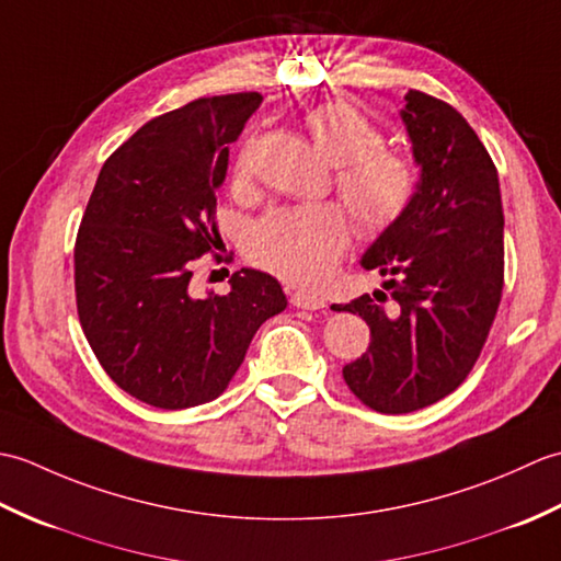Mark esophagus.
<instances>
[{
  "label": "esophagus",
  "mask_w": 561,
  "mask_h": 561,
  "mask_svg": "<svg viewBox=\"0 0 561 561\" xmlns=\"http://www.w3.org/2000/svg\"><path fill=\"white\" fill-rule=\"evenodd\" d=\"M291 304L296 308H304V311H320V308H325L323 296L313 294V291H294Z\"/></svg>",
  "instance_id": "1"
}]
</instances>
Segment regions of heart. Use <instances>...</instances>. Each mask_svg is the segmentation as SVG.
Listing matches in <instances>:
<instances>
[{
    "label": "heart",
    "instance_id": "obj_1",
    "mask_svg": "<svg viewBox=\"0 0 561 561\" xmlns=\"http://www.w3.org/2000/svg\"><path fill=\"white\" fill-rule=\"evenodd\" d=\"M316 149L337 165L335 187L356 226L378 233L396 224L416 193V171L402 153L386 149V137L354 105L330 101L306 117ZM248 151L236 161V175L248 173ZM350 241L344 214L328 202L274 211L260 221L248 253L260 267L291 284H316L335 267Z\"/></svg>",
    "mask_w": 561,
    "mask_h": 561
}]
</instances>
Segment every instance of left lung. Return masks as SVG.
I'll return each instance as SVG.
<instances>
[{
	"label": "left lung",
	"instance_id": "1",
	"mask_svg": "<svg viewBox=\"0 0 561 561\" xmlns=\"http://www.w3.org/2000/svg\"><path fill=\"white\" fill-rule=\"evenodd\" d=\"M400 117L420 165L402 217L362 255L386 277L335 311L371 328L366 354L342 368L350 390L383 414L422 410L456 390L478 362L504 287V211L494 163L453 105L404 93Z\"/></svg>",
	"mask_w": 561,
	"mask_h": 561
}]
</instances>
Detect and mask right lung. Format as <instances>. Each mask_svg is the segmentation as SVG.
<instances>
[{
    "label": "right lung",
    "mask_w": 561,
    "mask_h": 561,
    "mask_svg": "<svg viewBox=\"0 0 561 561\" xmlns=\"http://www.w3.org/2000/svg\"><path fill=\"white\" fill-rule=\"evenodd\" d=\"M260 93L199 99L153 117L103 163L75 248L79 320L117 386L159 410L219 398L250 340L287 308L282 284L243 267L229 294H193L217 245V190L229 145Z\"/></svg>",
    "instance_id": "1"
}]
</instances>
